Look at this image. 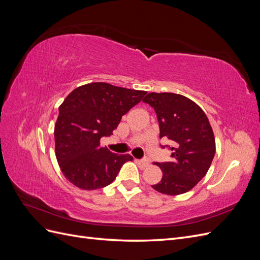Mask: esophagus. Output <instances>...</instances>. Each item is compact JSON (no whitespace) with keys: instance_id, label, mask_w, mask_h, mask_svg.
Masks as SVG:
<instances>
[{"instance_id":"1","label":"esophagus","mask_w":260,"mask_h":260,"mask_svg":"<svg viewBox=\"0 0 260 260\" xmlns=\"http://www.w3.org/2000/svg\"><path fill=\"white\" fill-rule=\"evenodd\" d=\"M137 164L139 165V166L141 167V168H146L148 165H149V162L147 161V160H145V159H142V160H137Z\"/></svg>"}]
</instances>
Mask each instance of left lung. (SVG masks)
Instances as JSON below:
<instances>
[{
    "instance_id": "obj_1",
    "label": "left lung",
    "mask_w": 260,
    "mask_h": 260,
    "mask_svg": "<svg viewBox=\"0 0 260 260\" xmlns=\"http://www.w3.org/2000/svg\"><path fill=\"white\" fill-rule=\"evenodd\" d=\"M143 102L151 105L159 123L160 139L170 142L171 160L154 162L162 171L154 190L166 195L183 194L207 174L216 152L214 131L203 109L176 93H148Z\"/></svg>"
}]
</instances>
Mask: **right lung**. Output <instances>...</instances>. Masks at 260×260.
<instances>
[{"label": "right lung", "instance_id": "right-lung-1", "mask_svg": "<svg viewBox=\"0 0 260 260\" xmlns=\"http://www.w3.org/2000/svg\"><path fill=\"white\" fill-rule=\"evenodd\" d=\"M146 91L91 82L70 92L59 106L54 128L55 155L62 175L82 190L111 184L129 154H115L100 145L111 137L121 117L143 99Z\"/></svg>", "mask_w": 260, "mask_h": 260}]
</instances>
